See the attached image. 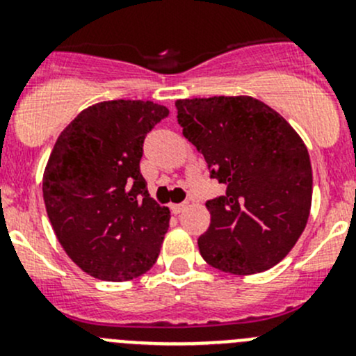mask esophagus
Segmentation results:
<instances>
[{"instance_id": "34e87169", "label": "esophagus", "mask_w": 356, "mask_h": 356, "mask_svg": "<svg viewBox=\"0 0 356 356\" xmlns=\"http://www.w3.org/2000/svg\"><path fill=\"white\" fill-rule=\"evenodd\" d=\"M186 207H188V203H172L170 210L174 211V213H181Z\"/></svg>"}]
</instances>
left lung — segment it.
I'll use <instances>...</instances> for the list:
<instances>
[{
    "label": "left lung",
    "mask_w": 356,
    "mask_h": 356,
    "mask_svg": "<svg viewBox=\"0 0 356 356\" xmlns=\"http://www.w3.org/2000/svg\"><path fill=\"white\" fill-rule=\"evenodd\" d=\"M182 134L204 156L225 196L207 201L198 248L211 267L251 275L277 265L305 231L312 163L282 115L251 96L177 99Z\"/></svg>",
    "instance_id": "8db88e82"
}]
</instances>
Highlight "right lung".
I'll use <instances>...</instances> for the list:
<instances>
[{
    "label": "right lung",
    "mask_w": 356,
    "mask_h": 356,
    "mask_svg": "<svg viewBox=\"0 0 356 356\" xmlns=\"http://www.w3.org/2000/svg\"><path fill=\"white\" fill-rule=\"evenodd\" d=\"M168 108L113 99L82 110L62 131L42 175L56 238L86 274L124 282L155 265L170 210L149 196L139 170L146 134Z\"/></svg>",
    "instance_id": "1"
}]
</instances>
